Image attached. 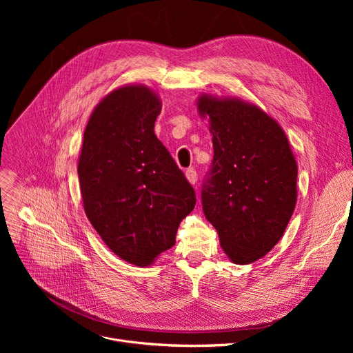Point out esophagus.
Returning a JSON list of instances; mask_svg holds the SVG:
<instances>
[{"label":"esophagus","instance_id":"obj_1","mask_svg":"<svg viewBox=\"0 0 353 353\" xmlns=\"http://www.w3.org/2000/svg\"><path fill=\"white\" fill-rule=\"evenodd\" d=\"M186 177H188V180L192 184H196V181H197V172H196V169H193V167H189V169L186 170Z\"/></svg>","mask_w":353,"mask_h":353}]
</instances>
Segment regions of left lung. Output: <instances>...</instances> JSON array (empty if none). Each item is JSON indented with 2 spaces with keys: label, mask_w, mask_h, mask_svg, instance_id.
I'll return each mask as SVG.
<instances>
[{
  "label": "left lung",
  "mask_w": 353,
  "mask_h": 353,
  "mask_svg": "<svg viewBox=\"0 0 353 353\" xmlns=\"http://www.w3.org/2000/svg\"><path fill=\"white\" fill-rule=\"evenodd\" d=\"M210 120L213 160L201 206L236 265L263 257L279 242L296 205L298 165L281 125L240 100L201 96Z\"/></svg>",
  "instance_id": "1"
}]
</instances>
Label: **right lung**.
Masks as SVG:
<instances>
[{
  "label": "right lung",
  "instance_id": "right-lung-1",
  "mask_svg": "<svg viewBox=\"0 0 353 353\" xmlns=\"http://www.w3.org/2000/svg\"><path fill=\"white\" fill-rule=\"evenodd\" d=\"M160 110L147 87L110 92L87 123L79 160L92 228L117 256L137 266L174 246L180 221L196 205L192 184L154 134Z\"/></svg>",
  "mask_w": 353,
  "mask_h": 353
}]
</instances>
